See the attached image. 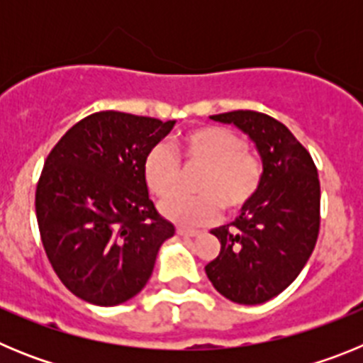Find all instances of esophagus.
<instances>
[{
	"label": "esophagus",
	"mask_w": 363,
	"mask_h": 363,
	"mask_svg": "<svg viewBox=\"0 0 363 363\" xmlns=\"http://www.w3.org/2000/svg\"><path fill=\"white\" fill-rule=\"evenodd\" d=\"M176 233H178L179 236H185V238H194V236H198V234H200V230L187 229V227H178V229H176Z\"/></svg>",
	"instance_id": "1"
}]
</instances>
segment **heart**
Segmentation results:
<instances>
[{"label":"heart","instance_id":"obj_1","mask_svg":"<svg viewBox=\"0 0 363 363\" xmlns=\"http://www.w3.org/2000/svg\"><path fill=\"white\" fill-rule=\"evenodd\" d=\"M185 165L201 169L198 196H171L178 191L182 167L167 145H156L147 154L143 174L150 191L160 198V211L179 225H203L220 216V209L236 213L243 209L262 184L264 165L247 150L240 134L225 127L205 125L185 133L179 140Z\"/></svg>","mask_w":363,"mask_h":363}]
</instances>
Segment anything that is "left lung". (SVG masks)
Instances as JSON below:
<instances>
[{"label":"left lung","mask_w":363,"mask_h":363,"mask_svg":"<svg viewBox=\"0 0 363 363\" xmlns=\"http://www.w3.org/2000/svg\"><path fill=\"white\" fill-rule=\"evenodd\" d=\"M251 138L264 176L234 221L213 229L220 255L205 265L214 289L242 306L278 296L296 280L318 240L320 179L311 154L284 123L255 111L214 114Z\"/></svg>","instance_id":"obj_1"}]
</instances>
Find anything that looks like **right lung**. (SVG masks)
<instances>
[{
	"instance_id": "1",
	"label": "right lung",
	"mask_w": 363,
	"mask_h": 363,
	"mask_svg": "<svg viewBox=\"0 0 363 363\" xmlns=\"http://www.w3.org/2000/svg\"><path fill=\"white\" fill-rule=\"evenodd\" d=\"M176 121L101 111L45 160L36 189L41 242L67 289L101 307L136 296L174 225L149 196L143 163Z\"/></svg>"
}]
</instances>
